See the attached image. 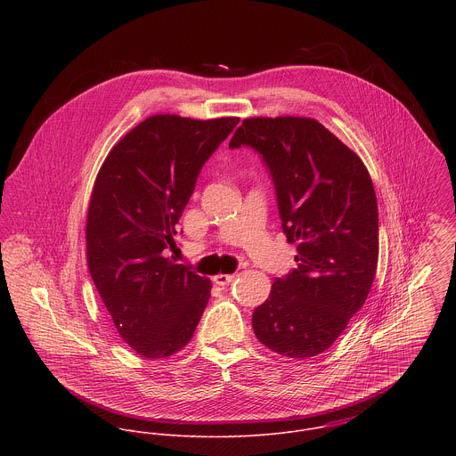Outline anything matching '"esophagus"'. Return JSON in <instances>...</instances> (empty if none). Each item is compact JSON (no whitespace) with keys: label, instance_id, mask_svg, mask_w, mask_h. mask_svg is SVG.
<instances>
[{"label":"esophagus","instance_id":"1","mask_svg":"<svg viewBox=\"0 0 456 456\" xmlns=\"http://www.w3.org/2000/svg\"><path fill=\"white\" fill-rule=\"evenodd\" d=\"M233 279H235V275H230V273H219V275H216L212 281H214L216 284H219V286H226V284H230Z\"/></svg>","mask_w":456,"mask_h":456}]
</instances>
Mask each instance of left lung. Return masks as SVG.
Returning <instances> with one entry per match:
<instances>
[{
    "mask_svg": "<svg viewBox=\"0 0 456 456\" xmlns=\"http://www.w3.org/2000/svg\"><path fill=\"white\" fill-rule=\"evenodd\" d=\"M266 165L298 266L253 313L256 338L288 358L326 351L365 304L379 256L378 200L363 161L309 118H251L230 140Z\"/></svg>",
    "mask_w": 456,
    "mask_h": 456,
    "instance_id": "8db88e82",
    "label": "left lung"
}]
</instances>
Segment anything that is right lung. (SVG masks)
<instances>
[{"label":"right lung","mask_w":456,"mask_h":456,"mask_svg":"<svg viewBox=\"0 0 456 456\" xmlns=\"http://www.w3.org/2000/svg\"><path fill=\"white\" fill-rule=\"evenodd\" d=\"M237 125L151 116L112 147L94 181L89 273L119 335L145 358L181 351L210 298L207 277L165 255L201 167Z\"/></svg>","instance_id":"add662e5"}]
</instances>
